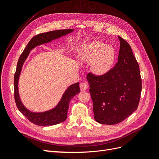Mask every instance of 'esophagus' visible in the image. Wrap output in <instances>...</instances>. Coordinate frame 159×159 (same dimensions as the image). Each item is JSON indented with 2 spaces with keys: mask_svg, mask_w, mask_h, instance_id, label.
Listing matches in <instances>:
<instances>
[{
  "mask_svg": "<svg viewBox=\"0 0 159 159\" xmlns=\"http://www.w3.org/2000/svg\"><path fill=\"white\" fill-rule=\"evenodd\" d=\"M80 87L81 90L85 91V90H86V89H88V84L86 83V82H82V83H81V84H80Z\"/></svg>",
  "mask_w": 159,
  "mask_h": 159,
  "instance_id": "34e87169",
  "label": "esophagus"
}]
</instances>
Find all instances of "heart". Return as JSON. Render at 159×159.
Returning a JSON list of instances; mask_svg holds the SVG:
<instances>
[{
  "label": "heart",
  "instance_id": "1",
  "mask_svg": "<svg viewBox=\"0 0 159 159\" xmlns=\"http://www.w3.org/2000/svg\"><path fill=\"white\" fill-rule=\"evenodd\" d=\"M80 59L86 63H91V70L96 75L106 74L111 67L115 52L111 47L103 43L93 41L84 44L79 51Z\"/></svg>",
  "mask_w": 159,
  "mask_h": 159
}]
</instances>
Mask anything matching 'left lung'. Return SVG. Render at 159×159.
I'll list each match as a JSON object with an SVG mask.
<instances>
[{
    "label": "left lung",
    "mask_w": 159,
    "mask_h": 159,
    "mask_svg": "<svg viewBox=\"0 0 159 159\" xmlns=\"http://www.w3.org/2000/svg\"><path fill=\"white\" fill-rule=\"evenodd\" d=\"M118 61L104 75L89 73L87 80L93 101L94 119L101 124L122 122L137 110L142 81L139 66L131 48L121 37Z\"/></svg>",
    "instance_id": "8db88e82"
}]
</instances>
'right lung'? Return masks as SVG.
Returning <instances> with one entry per match:
<instances>
[{"mask_svg": "<svg viewBox=\"0 0 159 159\" xmlns=\"http://www.w3.org/2000/svg\"><path fill=\"white\" fill-rule=\"evenodd\" d=\"M74 31V29L57 30L45 33H42L34 36L28 42V44L24 50L17 63L15 74L14 77V99L18 110L29 120V121L37 125L50 126L59 124L64 122L67 119V113L69 108V103L71 99L75 95L80 92L79 82L72 84L68 88L56 106L50 110L44 112H33L28 109L21 102L18 93V80L22 71L24 63L29 55L30 50L35 47L44 44H46L52 40L64 36Z\"/></svg>", "mask_w": 159, "mask_h": 159, "instance_id": "add662e5", "label": "right lung"}]
</instances>
